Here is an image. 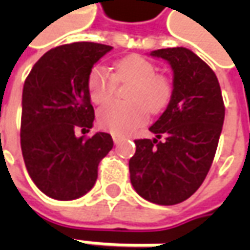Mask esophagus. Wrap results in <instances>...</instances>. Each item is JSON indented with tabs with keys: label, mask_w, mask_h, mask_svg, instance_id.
<instances>
[{
	"label": "esophagus",
	"mask_w": 250,
	"mask_h": 250,
	"mask_svg": "<svg viewBox=\"0 0 250 250\" xmlns=\"http://www.w3.org/2000/svg\"><path fill=\"white\" fill-rule=\"evenodd\" d=\"M121 139H122V138H121L120 135H112V140H114V143H115V145H118V143L121 142Z\"/></svg>",
	"instance_id": "obj_1"
}]
</instances>
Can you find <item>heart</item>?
<instances>
[{
	"label": "heart",
	"mask_w": 250,
	"mask_h": 250,
	"mask_svg": "<svg viewBox=\"0 0 250 250\" xmlns=\"http://www.w3.org/2000/svg\"><path fill=\"white\" fill-rule=\"evenodd\" d=\"M117 82H132L128 103H110L97 112L100 128L114 133H128L140 126L153 114L167 107L172 86L164 75L157 73L156 65L145 57L129 55L114 65V75L103 65H94L87 76V93L94 104H104L114 96Z\"/></svg>",
	"instance_id": "b5f03b06"
}]
</instances>
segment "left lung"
Here are the masks:
<instances>
[{
  "label": "left lung",
  "instance_id": "left-lung-1",
  "mask_svg": "<svg viewBox=\"0 0 250 250\" xmlns=\"http://www.w3.org/2000/svg\"><path fill=\"white\" fill-rule=\"evenodd\" d=\"M150 55L166 60L174 72L166 111L149 129L151 139L135 140L130 184L140 196L161 206L177 205L203 184L216 154L226 107L216 73L184 47ZM161 136L164 141H160Z\"/></svg>",
  "mask_w": 250,
  "mask_h": 250
}]
</instances>
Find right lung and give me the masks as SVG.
<instances>
[{"label": "right lung", "instance_id": "right-lung-1", "mask_svg": "<svg viewBox=\"0 0 250 250\" xmlns=\"http://www.w3.org/2000/svg\"><path fill=\"white\" fill-rule=\"evenodd\" d=\"M112 50L99 43L63 44L47 51L27 75L22 93L21 147L36 187L57 200L86 195L97 179L99 163L112 149L110 133L90 138L94 110L87 93L93 65Z\"/></svg>", "mask_w": 250, "mask_h": 250}]
</instances>
